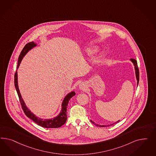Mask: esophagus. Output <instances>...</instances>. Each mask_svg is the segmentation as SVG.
Instances as JSON below:
<instances>
[{"instance_id":"34e87169","label":"esophagus","mask_w":156,"mask_h":156,"mask_svg":"<svg viewBox=\"0 0 156 156\" xmlns=\"http://www.w3.org/2000/svg\"><path fill=\"white\" fill-rule=\"evenodd\" d=\"M79 87H80V90H84L86 89V88L87 87H86V85L84 83H80V86H79Z\"/></svg>"}]
</instances>
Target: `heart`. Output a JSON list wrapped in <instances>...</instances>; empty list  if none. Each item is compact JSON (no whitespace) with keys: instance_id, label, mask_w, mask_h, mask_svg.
<instances>
[{"instance_id":"b5f03b06","label":"heart","mask_w":156,"mask_h":156,"mask_svg":"<svg viewBox=\"0 0 156 156\" xmlns=\"http://www.w3.org/2000/svg\"><path fill=\"white\" fill-rule=\"evenodd\" d=\"M98 51V48L97 47H91L87 48L85 50V54L87 57H91Z\"/></svg>"}]
</instances>
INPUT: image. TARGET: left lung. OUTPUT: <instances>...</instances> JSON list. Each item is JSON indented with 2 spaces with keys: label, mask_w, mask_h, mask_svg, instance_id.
Returning a JSON list of instances; mask_svg holds the SVG:
<instances>
[{
  "label": "left lung",
  "mask_w": 156,
  "mask_h": 156,
  "mask_svg": "<svg viewBox=\"0 0 156 156\" xmlns=\"http://www.w3.org/2000/svg\"><path fill=\"white\" fill-rule=\"evenodd\" d=\"M130 61L132 62L134 64V68H135V70H136V78H137V85H138V82H139V77H140V73H139V69H138V65H137V62L135 59H130ZM91 122L93 123V122L92 121H91ZM119 121H118L117 122H116L115 123H117L119 122ZM113 123V124H114ZM113 124H111V125H108V126L106 125H97V126H99V127H107V126H112L113 125Z\"/></svg>",
  "instance_id": "left-lung-1"
}]
</instances>
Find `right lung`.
Here are the masks:
<instances>
[{"instance_id": "1", "label": "right lung", "mask_w": 156, "mask_h": 156, "mask_svg": "<svg viewBox=\"0 0 156 156\" xmlns=\"http://www.w3.org/2000/svg\"><path fill=\"white\" fill-rule=\"evenodd\" d=\"M37 44L34 43V42H29L27 43L25 46L24 47L22 51L20 52V54L19 55L18 62V65L17 69L19 67V65L20 64V62L22 61L24 56L26 54V53L28 52L30 50H31L32 48L36 46ZM14 83L15 87L16 90L17 91V93L19 97V101L22 106V108L23 110L24 113L26 114V115L32 119L34 122L37 123L38 125L46 128H58L62 126L63 125H64L66 122L67 120V105L69 104V101L73 96H74L76 93L74 91H72L70 93L68 94L65 97V98L63 99V102L62 104V110L61 113L59 114L55 118L49 119H43L41 118H38L37 116H35L33 113L31 112L28 110L27 106L24 104L23 100L22 98L21 94L19 91L18 85V75H17V70L15 73L14 76Z\"/></svg>"}]
</instances>
